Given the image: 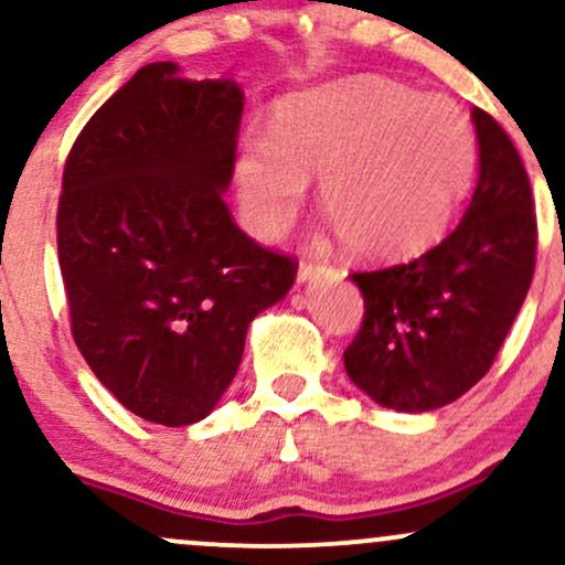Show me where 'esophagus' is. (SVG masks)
Returning a JSON list of instances; mask_svg holds the SVG:
<instances>
[{
    "label": "esophagus",
    "mask_w": 565,
    "mask_h": 565,
    "mask_svg": "<svg viewBox=\"0 0 565 565\" xmlns=\"http://www.w3.org/2000/svg\"><path fill=\"white\" fill-rule=\"evenodd\" d=\"M321 276H327V265L300 263V268H297V284H310Z\"/></svg>",
    "instance_id": "1"
}]
</instances>
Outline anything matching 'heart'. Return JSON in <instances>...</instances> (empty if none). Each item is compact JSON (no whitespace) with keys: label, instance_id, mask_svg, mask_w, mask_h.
I'll use <instances>...</instances> for the list:
<instances>
[{"label":"heart","instance_id":"1","mask_svg":"<svg viewBox=\"0 0 565 565\" xmlns=\"http://www.w3.org/2000/svg\"><path fill=\"white\" fill-rule=\"evenodd\" d=\"M476 164V135L451 100L353 79L284 97L270 132L249 129L236 153V196L246 228L278 238L319 178V204L348 249L398 263L446 236Z\"/></svg>","mask_w":565,"mask_h":565}]
</instances>
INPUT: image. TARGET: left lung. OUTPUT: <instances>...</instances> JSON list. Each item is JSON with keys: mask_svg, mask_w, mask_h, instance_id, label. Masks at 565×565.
<instances>
[{"mask_svg": "<svg viewBox=\"0 0 565 565\" xmlns=\"http://www.w3.org/2000/svg\"><path fill=\"white\" fill-rule=\"evenodd\" d=\"M470 116L478 185L462 223L417 260L350 278L366 313L345 372L395 412H433L468 393L494 364L534 276L529 174L508 132L481 108Z\"/></svg>", "mask_w": 565, "mask_h": 565, "instance_id": "1", "label": "left lung"}]
</instances>
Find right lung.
<instances>
[{"instance_id":"add662e5","label":"right lung","mask_w":565,"mask_h":565,"mask_svg":"<svg viewBox=\"0 0 565 565\" xmlns=\"http://www.w3.org/2000/svg\"><path fill=\"white\" fill-rule=\"evenodd\" d=\"M244 89L148 63L71 148L57 260L71 332L121 406L148 423L204 419L242 364L246 329L297 265L231 220Z\"/></svg>"}]
</instances>
